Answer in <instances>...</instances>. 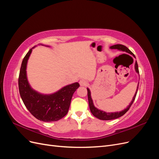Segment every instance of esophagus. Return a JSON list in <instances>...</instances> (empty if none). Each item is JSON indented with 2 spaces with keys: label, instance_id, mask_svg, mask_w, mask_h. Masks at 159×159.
Listing matches in <instances>:
<instances>
[{
  "label": "esophagus",
  "instance_id": "1",
  "mask_svg": "<svg viewBox=\"0 0 159 159\" xmlns=\"http://www.w3.org/2000/svg\"><path fill=\"white\" fill-rule=\"evenodd\" d=\"M80 84L81 86H85L88 85V81L85 80H80Z\"/></svg>",
  "mask_w": 159,
  "mask_h": 159
}]
</instances>
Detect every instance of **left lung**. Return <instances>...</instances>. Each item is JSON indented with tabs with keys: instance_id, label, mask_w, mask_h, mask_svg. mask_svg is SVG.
I'll list each match as a JSON object with an SVG mask.
<instances>
[{
	"instance_id": "obj_1",
	"label": "left lung",
	"mask_w": 159,
	"mask_h": 159,
	"mask_svg": "<svg viewBox=\"0 0 159 159\" xmlns=\"http://www.w3.org/2000/svg\"><path fill=\"white\" fill-rule=\"evenodd\" d=\"M111 49H117L119 50H121L123 52H125L127 53H129V54L133 55L134 57V55L133 54V52L130 50L128 48H127L125 46L122 45V44H115L113 46H111L110 47ZM134 69H135V71H137V73L138 74H139V68H138V64H137V61H135V64H134ZM139 84L138 83V85H137V89L136 90V92L135 94H134V97L133 98V100L131 101V102L130 103L129 106L126 108L124 110L121 111H119V112H115V113H106L103 111H101L99 109H98V108H96L93 103V100L91 99V92H90V90L87 88L88 89V102H89V109L91 113L93 114V116H95V117H97L101 120H112V119H117L119 118L120 117L123 116L124 114H125V113H127V111L129 109V108L131 107V105L133 104V102L134 101V99L136 98V95L137 93V91H138V88H139Z\"/></svg>"
}]
</instances>
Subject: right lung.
Wrapping results in <instances>:
<instances>
[{"label":"right lung","mask_w":159,"mask_h":159,"mask_svg":"<svg viewBox=\"0 0 159 159\" xmlns=\"http://www.w3.org/2000/svg\"><path fill=\"white\" fill-rule=\"evenodd\" d=\"M32 48L28 52L21 64L18 78L20 97L27 109L37 119L44 122L58 121L68 113L72 96L80 84L75 82L68 85L50 95L41 94L34 90L26 76L27 62Z\"/></svg>","instance_id":"1"}]
</instances>
